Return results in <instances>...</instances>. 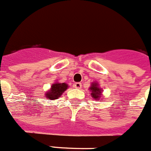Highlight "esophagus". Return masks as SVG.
<instances>
[{
  "instance_id": "34e87169",
  "label": "esophagus",
  "mask_w": 151,
  "mask_h": 151,
  "mask_svg": "<svg viewBox=\"0 0 151 151\" xmlns=\"http://www.w3.org/2000/svg\"><path fill=\"white\" fill-rule=\"evenodd\" d=\"M74 88L76 89H81V86H82V84H81V83H75L74 84Z\"/></svg>"
}]
</instances>
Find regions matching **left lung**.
Instances as JSON below:
<instances>
[{"mask_svg":"<svg viewBox=\"0 0 151 151\" xmlns=\"http://www.w3.org/2000/svg\"><path fill=\"white\" fill-rule=\"evenodd\" d=\"M90 90L91 92V96L92 97L93 99H99L101 97L102 95V90L99 87V85L97 83H92L91 86L90 87Z\"/></svg>","mask_w":151,"mask_h":151,"instance_id":"1","label":"left lung"}]
</instances>
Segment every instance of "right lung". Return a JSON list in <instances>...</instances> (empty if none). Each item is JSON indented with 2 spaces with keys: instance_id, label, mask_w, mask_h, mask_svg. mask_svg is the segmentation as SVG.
Here are the masks:
<instances>
[{
  "instance_id": "right-lung-1",
  "label": "right lung",
  "mask_w": 151,
  "mask_h": 151,
  "mask_svg": "<svg viewBox=\"0 0 151 151\" xmlns=\"http://www.w3.org/2000/svg\"><path fill=\"white\" fill-rule=\"evenodd\" d=\"M68 88V85L65 83H58L55 82L52 85L51 89L46 92L45 93V97L51 100H55V99H58L62 93L67 89Z\"/></svg>"
}]
</instances>
